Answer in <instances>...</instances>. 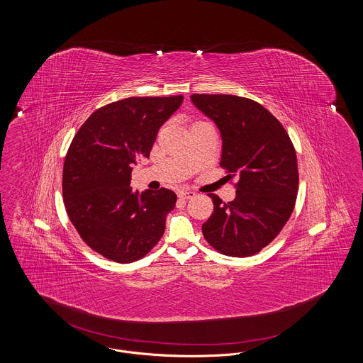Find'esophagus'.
Instances as JSON below:
<instances>
[{"label": "esophagus", "instance_id": "34e87169", "mask_svg": "<svg viewBox=\"0 0 363 363\" xmlns=\"http://www.w3.org/2000/svg\"><path fill=\"white\" fill-rule=\"evenodd\" d=\"M194 196H196V193L191 191V190H181L178 193V197L182 199V200H189V199H193Z\"/></svg>", "mask_w": 363, "mask_h": 363}]
</instances>
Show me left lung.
Listing matches in <instances>:
<instances>
[{
    "mask_svg": "<svg viewBox=\"0 0 363 363\" xmlns=\"http://www.w3.org/2000/svg\"><path fill=\"white\" fill-rule=\"evenodd\" d=\"M190 98L220 130V167L228 178L238 177L233 201L209 196L213 212L203 225V235L222 255L253 256L277 238L293 213L299 184L293 141L272 113L249 98Z\"/></svg>",
    "mask_w": 363,
    "mask_h": 363,
    "instance_id": "1",
    "label": "left lung"
}]
</instances>
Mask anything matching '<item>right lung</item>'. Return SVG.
Returning <instances> with one entry per match:
<instances>
[{
  "instance_id": "1",
  "label": "right lung",
  "mask_w": 363,
  "mask_h": 363,
  "mask_svg": "<svg viewBox=\"0 0 363 363\" xmlns=\"http://www.w3.org/2000/svg\"><path fill=\"white\" fill-rule=\"evenodd\" d=\"M184 101L135 96L95 110L70 143L62 172L67 213L82 240L104 257L128 264L160 241L173 190L132 191L133 164L148 157L159 128Z\"/></svg>"
}]
</instances>
